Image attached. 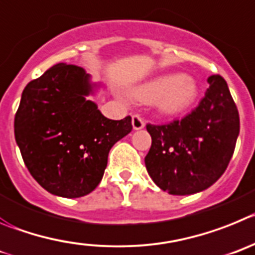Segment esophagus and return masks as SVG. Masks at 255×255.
I'll return each mask as SVG.
<instances>
[{
    "label": "esophagus",
    "mask_w": 255,
    "mask_h": 255,
    "mask_svg": "<svg viewBox=\"0 0 255 255\" xmlns=\"http://www.w3.org/2000/svg\"><path fill=\"white\" fill-rule=\"evenodd\" d=\"M132 126L133 129H142L144 127V122L139 114H133L132 117Z\"/></svg>",
    "instance_id": "1"
}]
</instances>
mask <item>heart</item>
<instances>
[{
	"label": "heart",
	"mask_w": 255,
	"mask_h": 255,
	"mask_svg": "<svg viewBox=\"0 0 255 255\" xmlns=\"http://www.w3.org/2000/svg\"><path fill=\"white\" fill-rule=\"evenodd\" d=\"M137 99L159 103V109L167 116H175L189 109L198 98L196 81L182 73H166L142 85L134 91Z\"/></svg>",
	"instance_id": "b5f03b06"
}]
</instances>
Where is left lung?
<instances>
[{"label": "left lung", "mask_w": 255, "mask_h": 255, "mask_svg": "<svg viewBox=\"0 0 255 255\" xmlns=\"http://www.w3.org/2000/svg\"><path fill=\"white\" fill-rule=\"evenodd\" d=\"M198 107L166 125H146L152 143L144 164L155 184L174 196L207 189L225 173L240 130L239 112L220 75L208 77Z\"/></svg>", "instance_id": "left-lung-1"}]
</instances>
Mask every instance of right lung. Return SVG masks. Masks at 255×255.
Masks as SVG:
<instances>
[{
    "instance_id": "obj_1",
    "label": "right lung",
    "mask_w": 255,
    "mask_h": 255,
    "mask_svg": "<svg viewBox=\"0 0 255 255\" xmlns=\"http://www.w3.org/2000/svg\"><path fill=\"white\" fill-rule=\"evenodd\" d=\"M84 68L50 67L25 86L15 114V139L27 170L49 193L79 198L102 180L112 146L132 130L129 116L112 121L86 99Z\"/></svg>"
}]
</instances>
